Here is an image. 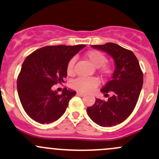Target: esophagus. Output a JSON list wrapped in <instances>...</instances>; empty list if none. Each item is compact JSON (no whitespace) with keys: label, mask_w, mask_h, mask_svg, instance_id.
Here are the masks:
<instances>
[{"label":"esophagus","mask_w":159,"mask_h":159,"mask_svg":"<svg viewBox=\"0 0 159 159\" xmlns=\"http://www.w3.org/2000/svg\"><path fill=\"white\" fill-rule=\"evenodd\" d=\"M77 95L79 96V97H84V94L81 93V92H77Z\"/></svg>","instance_id":"obj_1"}]
</instances>
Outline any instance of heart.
<instances>
[{"instance_id":"obj_1","label":"heart","mask_w":159,"mask_h":159,"mask_svg":"<svg viewBox=\"0 0 159 159\" xmlns=\"http://www.w3.org/2000/svg\"><path fill=\"white\" fill-rule=\"evenodd\" d=\"M85 57L89 62L98 69L99 74L102 76H108L112 72V66L107 62V58L103 53L99 50H90L85 54ZM75 59L71 58L69 61L66 67L68 75L72 76L75 74ZM98 80L95 78H78L71 83V88L82 93H86L93 90L98 85Z\"/></svg>"}]
</instances>
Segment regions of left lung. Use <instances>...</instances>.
<instances>
[{"mask_svg": "<svg viewBox=\"0 0 159 159\" xmlns=\"http://www.w3.org/2000/svg\"><path fill=\"white\" fill-rule=\"evenodd\" d=\"M106 52L115 61L116 69L110 81L101 89L105 94L112 93L108 100L96 99L87 111L93 121L102 127L121 124L130 116L137 105L143 83V74L138 60L130 50L114 43L91 45Z\"/></svg>", "mask_w": 159, "mask_h": 159, "instance_id": "obj_1", "label": "left lung"}]
</instances>
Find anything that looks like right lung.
Listing matches in <instances>:
<instances>
[{
    "label": "right lung",
    "mask_w": 159,
    "mask_h": 159,
    "mask_svg": "<svg viewBox=\"0 0 159 159\" xmlns=\"http://www.w3.org/2000/svg\"><path fill=\"white\" fill-rule=\"evenodd\" d=\"M85 47L47 46L26 57L17 78V90L21 104L31 119L50 124L64 114L76 92L64 88L59 95L51 88L65 82L68 62Z\"/></svg>",
    "instance_id": "1"
}]
</instances>
